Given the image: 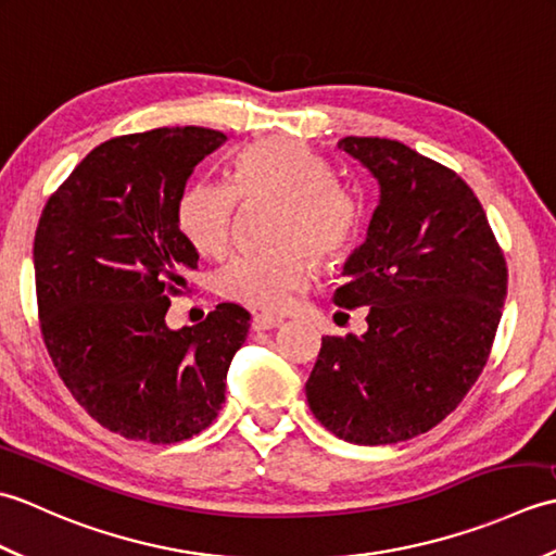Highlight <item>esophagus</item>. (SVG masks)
<instances>
[{"mask_svg": "<svg viewBox=\"0 0 556 556\" xmlns=\"http://www.w3.org/2000/svg\"><path fill=\"white\" fill-rule=\"evenodd\" d=\"M285 325V317L271 313H257L253 315V329L255 332H265V329H277Z\"/></svg>", "mask_w": 556, "mask_h": 556, "instance_id": "esophagus-1", "label": "esophagus"}]
</instances>
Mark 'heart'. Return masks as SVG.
<instances>
[{"mask_svg": "<svg viewBox=\"0 0 556 556\" xmlns=\"http://www.w3.org/2000/svg\"><path fill=\"white\" fill-rule=\"evenodd\" d=\"M236 195L281 200L275 239L265 251L233 255L219 271L224 296L279 311L311 285L313 257L334 260L349 251L363 224V203L332 179L323 155L296 140H263L231 164V184L200 179L179 198V229L195 251L222 255L231 243ZM308 247L307 252L304 248Z\"/></svg>", "mask_w": 556, "mask_h": 556, "instance_id": "obj_1", "label": "heart"}]
</instances>
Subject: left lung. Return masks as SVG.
I'll return each instance as SVG.
<instances>
[{
	"mask_svg": "<svg viewBox=\"0 0 556 556\" xmlns=\"http://www.w3.org/2000/svg\"><path fill=\"white\" fill-rule=\"evenodd\" d=\"M380 200L344 263V308L368 332L323 337L305 382L313 416L339 440L396 444L452 413L485 368L506 296V263L470 186L399 140L346 136Z\"/></svg>",
	"mask_w": 556,
	"mask_h": 556,
	"instance_id": "obj_1",
	"label": "left lung"
}]
</instances>
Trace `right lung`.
<instances>
[{
  "label": "right lung",
  "instance_id": "1",
  "mask_svg": "<svg viewBox=\"0 0 556 556\" xmlns=\"http://www.w3.org/2000/svg\"><path fill=\"white\" fill-rule=\"evenodd\" d=\"M227 143L200 126L112 138L47 200L33 265L45 346L68 392L128 440L174 444L217 418L251 313L219 303L172 329L169 293L198 251L179 229V198L198 162Z\"/></svg>",
  "mask_w": 556,
  "mask_h": 556
}]
</instances>
